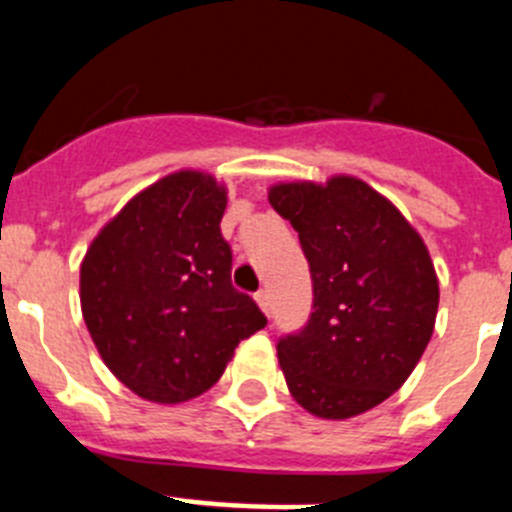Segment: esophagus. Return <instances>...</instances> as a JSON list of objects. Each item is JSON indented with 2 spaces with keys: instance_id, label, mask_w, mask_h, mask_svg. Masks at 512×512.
Instances as JSON below:
<instances>
[{
  "instance_id": "1",
  "label": "esophagus",
  "mask_w": 512,
  "mask_h": 512,
  "mask_svg": "<svg viewBox=\"0 0 512 512\" xmlns=\"http://www.w3.org/2000/svg\"><path fill=\"white\" fill-rule=\"evenodd\" d=\"M256 302H259V307L266 312V315H271V295H269V289H259V292H256Z\"/></svg>"
}]
</instances>
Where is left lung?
<instances>
[{
    "mask_svg": "<svg viewBox=\"0 0 512 512\" xmlns=\"http://www.w3.org/2000/svg\"><path fill=\"white\" fill-rule=\"evenodd\" d=\"M310 264L312 312L277 343L287 387L307 413L354 418L410 377L433 336L438 279L423 238L354 176L269 189Z\"/></svg>",
    "mask_w": 512,
    "mask_h": 512,
    "instance_id": "obj_1",
    "label": "left lung"
}]
</instances>
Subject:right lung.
<instances>
[{
	"label": "right lung",
	"instance_id": "right-lung-1",
	"mask_svg": "<svg viewBox=\"0 0 512 512\" xmlns=\"http://www.w3.org/2000/svg\"><path fill=\"white\" fill-rule=\"evenodd\" d=\"M225 189L176 171L135 194L81 261V312L104 364L143 400L176 405L220 379L266 315L230 282Z\"/></svg>",
	"mask_w": 512,
	"mask_h": 512
}]
</instances>
